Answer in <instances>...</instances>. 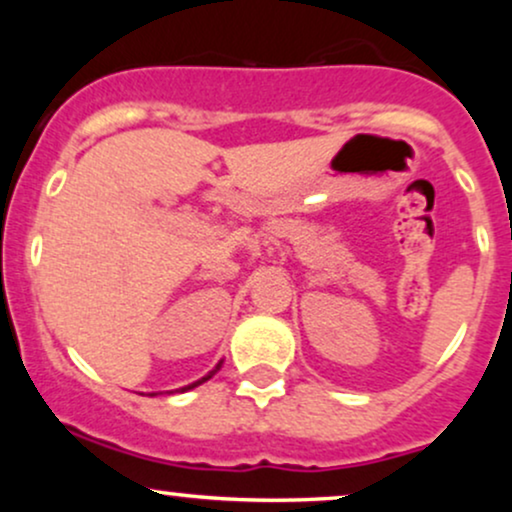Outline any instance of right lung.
I'll return each instance as SVG.
<instances>
[{
	"label": "right lung",
	"instance_id": "right-lung-1",
	"mask_svg": "<svg viewBox=\"0 0 512 512\" xmlns=\"http://www.w3.org/2000/svg\"><path fill=\"white\" fill-rule=\"evenodd\" d=\"M221 366H223V361H219V363H216V366H214V368H211V370H209V373H207V375H204V378H199V380H195V383H190V385L180 387V390H175V392H187V390H192V387H197V385L207 383V380H209V378H214V375H216V373H219V370H221ZM154 395H156V392H151V397H154Z\"/></svg>",
	"mask_w": 512,
	"mask_h": 512
}]
</instances>
